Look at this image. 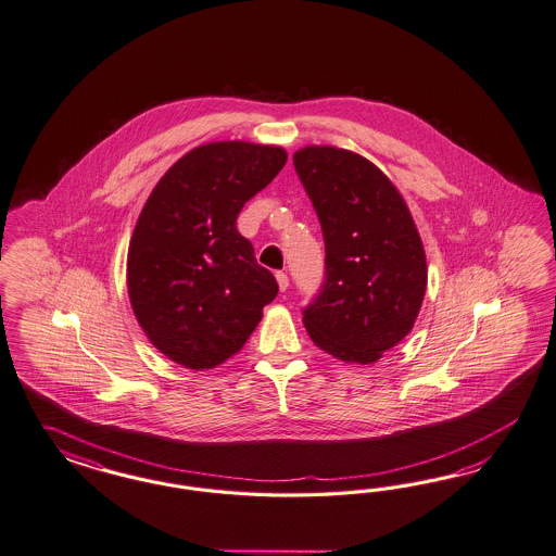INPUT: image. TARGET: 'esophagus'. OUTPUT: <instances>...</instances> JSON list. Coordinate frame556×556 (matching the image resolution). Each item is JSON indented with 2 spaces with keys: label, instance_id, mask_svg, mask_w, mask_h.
<instances>
[{
  "label": "esophagus",
  "instance_id": "34e87169",
  "mask_svg": "<svg viewBox=\"0 0 556 556\" xmlns=\"http://www.w3.org/2000/svg\"><path fill=\"white\" fill-rule=\"evenodd\" d=\"M275 279H277V286H279V289H281V291H286L287 287H289V277H287V273H283V270H277Z\"/></svg>",
  "mask_w": 556,
  "mask_h": 556
}]
</instances>
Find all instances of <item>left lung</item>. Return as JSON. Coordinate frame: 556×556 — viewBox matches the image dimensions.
<instances>
[{"instance_id": "obj_1", "label": "left lung", "mask_w": 556, "mask_h": 556, "mask_svg": "<svg viewBox=\"0 0 556 556\" xmlns=\"http://www.w3.org/2000/svg\"><path fill=\"white\" fill-rule=\"evenodd\" d=\"M293 165L320 219L326 275L303 307L314 344L370 365L407 337L426 293V254L404 198L361 154L305 147Z\"/></svg>"}]
</instances>
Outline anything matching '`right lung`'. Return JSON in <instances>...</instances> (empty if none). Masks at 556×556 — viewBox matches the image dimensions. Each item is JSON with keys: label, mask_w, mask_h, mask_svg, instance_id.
I'll use <instances>...</instances> for the list:
<instances>
[{"label": "right lung", "mask_w": 556, "mask_h": 556, "mask_svg": "<svg viewBox=\"0 0 556 556\" xmlns=\"http://www.w3.org/2000/svg\"><path fill=\"white\" fill-rule=\"evenodd\" d=\"M286 161L279 147L203 144L168 168L140 212L128 251L130 303L152 344L187 369L235 356L279 291L236 218Z\"/></svg>", "instance_id": "add662e5"}]
</instances>
